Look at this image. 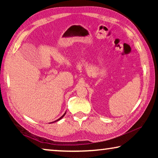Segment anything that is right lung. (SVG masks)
I'll list each match as a JSON object with an SVG mask.
<instances>
[{
	"mask_svg": "<svg viewBox=\"0 0 158 158\" xmlns=\"http://www.w3.org/2000/svg\"><path fill=\"white\" fill-rule=\"evenodd\" d=\"M65 114H66V112H65V114H64L63 115V116H61V117L60 118H58V120H56V121L55 122H56V121H59V120H60V119H61V118H63V117L64 116H65ZM52 123H53V122H52Z\"/></svg>",
	"mask_w": 158,
	"mask_h": 158,
	"instance_id": "obj_1",
	"label": "right lung"
}]
</instances>
